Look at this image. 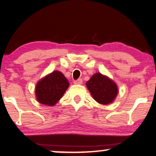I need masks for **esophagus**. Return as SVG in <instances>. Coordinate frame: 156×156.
Instances as JSON below:
<instances>
[{
	"instance_id": "1",
	"label": "esophagus",
	"mask_w": 156,
	"mask_h": 156,
	"mask_svg": "<svg viewBox=\"0 0 156 156\" xmlns=\"http://www.w3.org/2000/svg\"><path fill=\"white\" fill-rule=\"evenodd\" d=\"M74 83L75 84H82V79H78L77 80H75V81H74Z\"/></svg>"
}]
</instances>
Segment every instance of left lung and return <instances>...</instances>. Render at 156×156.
<instances>
[{"label":"left lung","instance_id":"8db88e82","mask_svg":"<svg viewBox=\"0 0 156 156\" xmlns=\"http://www.w3.org/2000/svg\"><path fill=\"white\" fill-rule=\"evenodd\" d=\"M87 87L93 98L101 104L111 103L118 94L116 84L100 73L94 74L87 82Z\"/></svg>","mask_w":156,"mask_h":156}]
</instances>
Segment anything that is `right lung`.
<instances>
[{
	"label": "right lung",
	"instance_id": "obj_1",
	"mask_svg": "<svg viewBox=\"0 0 156 156\" xmlns=\"http://www.w3.org/2000/svg\"><path fill=\"white\" fill-rule=\"evenodd\" d=\"M67 79L60 72L55 71L41 80L36 86V97L44 105H54L69 87Z\"/></svg>",
	"mask_w": 156,
	"mask_h": 156
}]
</instances>
